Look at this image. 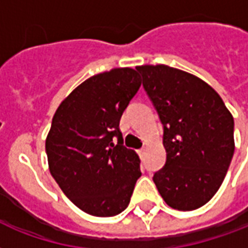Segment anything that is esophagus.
<instances>
[{
	"label": "esophagus",
	"instance_id": "obj_1",
	"mask_svg": "<svg viewBox=\"0 0 248 248\" xmlns=\"http://www.w3.org/2000/svg\"><path fill=\"white\" fill-rule=\"evenodd\" d=\"M145 148H141V149H139V156L140 157H142V155H144V153H145Z\"/></svg>",
	"mask_w": 248,
	"mask_h": 248
}]
</instances>
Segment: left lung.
<instances>
[{
    "label": "left lung",
    "mask_w": 248,
    "mask_h": 248,
    "mask_svg": "<svg viewBox=\"0 0 248 248\" xmlns=\"http://www.w3.org/2000/svg\"><path fill=\"white\" fill-rule=\"evenodd\" d=\"M162 125L166 162L153 182L166 205L196 210L214 197L234 155V119L202 79L165 64L136 67Z\"/></svg>",
    "instance_id": "1"
}]
</instances>
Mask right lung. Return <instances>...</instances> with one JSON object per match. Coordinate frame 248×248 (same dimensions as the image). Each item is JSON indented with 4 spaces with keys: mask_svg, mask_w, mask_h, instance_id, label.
Returning <instances> with one entry per match:
<instances>
[{
    "mask_svg": "<svg viewBox=\"0 0 248 248\" xmlns=\"http://www.w3.org/2000/svg\"><path fill=\"white\" fill-rule=\"evenodd\" d=\"M140 86L136 70L112 68L79 84L52 117L46 139L50 173L72 203L90 216L125 210L141 176L140 158L123 145L119 128Z\"/></svg>",
    "mask_w": 248,
    "mask_h": 248,
    "instance_id": "obj_1",
    "label": "right lung"
}]
</instances>
